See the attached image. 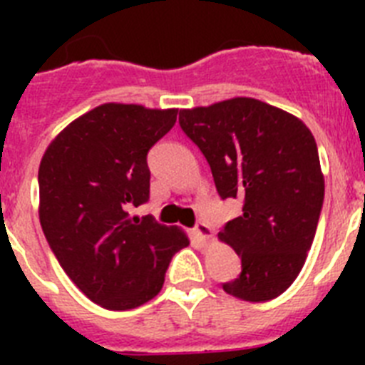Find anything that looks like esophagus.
Returning a JSON list of instances; mask_svg holds the SVG:
<instances>
[{
  "instance_id": "1",
  "label": "esophagus",
  "mask_w": 365,
  "mask_h": 365,
  "mask_svg": "<svg viewBox=\"0 0 365 365\" xmlns=\"http://www.w3.org/2000/svg\"><path fill=\"white\" fill-rule=\"evenodd\" d=\"M202 230H205V222L195 221V232H197V234H202Z\"/></svg>"
}]
</instances>
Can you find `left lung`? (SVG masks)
Returning <instances> with one entry per match:
<instances>
[{
	"label": "left lung",
	"mask_w": 365,
	"mask_h": 365,
	"mask_svg": "<svg viewBox=\"0 0 365 365\" xmlns=\"http://www.w3.org/2000/svg\"><path fill=\"white\" fill-rule=\"evenodd\" d=\"M175 120L173 111L100 106L67 125L41 159L45 240L71 282L109 311L159 294L172 257L190 243L179 227L143 210L148 153Z\"/></svg>",
	"instance_id": "1"
}]
</instances>
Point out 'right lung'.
I'll return each instance as SVG.
<instances>
[{
  "instance_id": "add662e5",
  "label": "right lung",
  "mask_w": 365,
  "mask_h": 365,
  "mask_svg": "<svg viewBox=\"0 0 365 365\" xmlns=\"http://www.w3.org/2000/svg\"><path fill=\"white\" fill-rule=\"evenodd\" d=\"M179 124L205 155L219 197L237 201L219 240L234 248L241 272L222 291L247 302L278 298L302 270L320 221L314 137L302 120L254 98L193 109Z\"/></svg>"
}]
</instances>
